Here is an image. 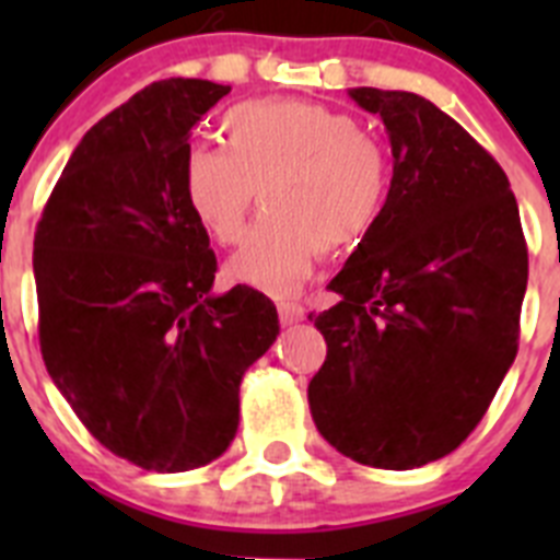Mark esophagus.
<instances>
[{"instance_id": "esophagus-1", "label": "esophagus", "mask_w": 560, "mask_h": 560, "mask_svg": "<svg viewBox=\"0 0 560 560\" xmlns=\"http://www.w3.org/2000/svg\"><path fill=\"white\" fill-rule=\"evenodd\" d=\"M277 314H280V325H296L305 319V308L300 303H280L277 305Z\"/></svg>"}]
</instances>
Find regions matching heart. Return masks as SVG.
I'll return each mask as SVG.
<instances>
[{"label":"heart","mask_w":560,"mask_h":560,"mask_svg":"<svg viewBox=\"0 0 560 560\" xmlns=\"http://www.w3.org/2000/svg\"><path fill=\"white\" fill-rule=\"evenodd\" d=\"M226 148L190 142L182 153V199L221 246L244 235L257 190L264 219L226 271L237 283L285 296L323 249L368 237L389 199V162L350 114L311 101L237 103L221 120Z\"/></svg>","instance_id":"obj_1"}]
</instances>
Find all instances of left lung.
<instances>
[{
	"mask_svg": "<svg viewBox=\"0 0 560 560\" xmlns=\"http://www.w3.org/2000/svg\"><path fill=\"white\" fill-rule=\"evenodd\" d=\"M393 145L384 215L330 280L339 303L308 314L328 355L308 384L336 452L407 471L477 429L518 350L527 244L511 182L427 97L350 89Z\"/></svg>",
	"mask_w": 560,
	"mask_h": 560,
	"instance_id": "8db88e82",
	"label": "left lung"
}]
</instances>
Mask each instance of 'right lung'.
<instances>
[{
	"instance_id": "add662e5",
	"label": "right lung",
	"mask_w": 560,
	"mask_h": 560,
	"mask_svg": "<svg viewBox=\"0 0 560 560\" xmlns=\"http://www.w3.org/2000/svg\"><path fill=\"white\" fill-rule=\"evenodd\" d=\"M230 86L156 81L83 133L33 241L49 378L92 438L145 471L230 448L241 378L280 334L269 296L210 294L215 255L182 199L192 126Z\"/></svg>"
}]
</instances>
